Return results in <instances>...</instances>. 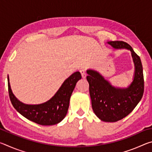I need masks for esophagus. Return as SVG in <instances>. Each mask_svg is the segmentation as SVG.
Masks as SVG:
<instances>
[{"instance_id": "1", "label": "esophagus", "mask_w": 152, "mask_h": 152, "mask_svg": "<svg viewBox=\"0 0 152 152\" xmlns=\"http://www.w3.org/2000/svg\"><path fill=\"white\" fill-rule=\"evenodd\" d=\"M80 74H81L82 78H86V70H84V69H82V70H80Z\"/></svg>"}]
</instances>
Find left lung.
I'll use <instances>...</instances> for the list:
<instances>
[{
  "label": "left lung",
  "mask_w": 152,
  "mask_h": 152,
  "mask_svg": "<svg viewBox=\"0 0 152 152\" xmlns=\"http://www.w3.org/2000/svg\"><path fill=\"white\" fill-rule=\"evenodd\" d=\"M115 49L131 51L135 65L133 80L127 88L113 86L98 72L86 71L92 107L95 115L105 122H116L123 119L135 109L141 101L144 91L143 67L140 56L132 46L122 41L107 42Z\"/></svg>",
  "instance_id": "8db88e82"
}]
</instances>
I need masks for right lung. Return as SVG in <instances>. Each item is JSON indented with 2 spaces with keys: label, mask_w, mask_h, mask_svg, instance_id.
Instances as JSON below:
<instances>
[{
  "label": "right lung",
  "mask_w": 152,
  "mask_h": 152,
  "mask_svg": "<svg viewBox=\"0 0 152 152\" xmlns=\"http://www.w3.org/2000/svg\"><path fill=\"white\" fill-rule=\"evenodd\" d=\"M82 78L76 72L67 78L50 100L40 104H26L19 101L11 91L8 76V88L12 106L27 119L42 125H53L61 122L68 113L70 99L75 86Z\"/></svg>",
  "instance_id": "1"
}]
</instances>
